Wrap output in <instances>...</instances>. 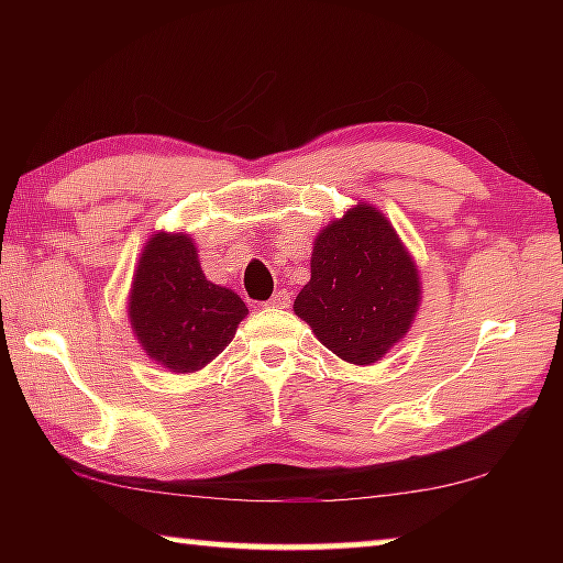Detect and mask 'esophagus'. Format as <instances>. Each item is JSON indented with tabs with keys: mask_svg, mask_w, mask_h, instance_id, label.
I'll use <instances>...</instances> for the list:
<instances>
[{
	"mask_svg": "<svg viewBox=\"0 0 563 563\" xmlns=\"http://www.w3.org/2000/svg\"><path fill=\"white\" fill-rule=\"evenodd\" d=\"M288 302H290L288 290H278L265 305H268V308H288Z\"/></svg>",
	"mask_w": 563,
	"mask_h": 563,
	"instance_id": "34e87169",
	"label": "esophagus"
}]
</instances>
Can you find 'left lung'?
<instances>
[{
  "label": "left lung",
  "mask_w": 563,
  "mask_h": 563,
  "mask_svg": "<svg viewBox=\"0 0 563 563\" xmlns=\"http://www.w3.org/2000/svg\"><path fill=\"white\" fill-rule=\"evenodd\" d=\"M417 305L415 263L385 216L362 203L318 235L295 316L338 357L369 365L409 330Z\"/></svg>",
  "instance_id": "left-lung-1"
}]
</instances>
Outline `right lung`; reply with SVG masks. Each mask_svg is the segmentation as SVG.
I'll return each mask as SVG.
<instances>
[{
	"mask_svg": "<svg viewBox=\"0 0 563 563\" xmlns=\"http://www.w3.org/2000/svg\"><path fill=\"white\" fill-rule=\"evenodd\" d=\"M129 316L151 357L174 373H196L231 345L247 308L206 280L188 235L158 233L141 253Z\"/></svg>",
	"mask_w": 563,
	"mask_h": 563,
	"instance_id": "1",
	"label": "right lung"
}]
</instances>
